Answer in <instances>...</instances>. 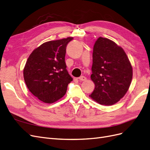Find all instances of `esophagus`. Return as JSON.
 <instances>
[{
    "instance_id": "1",
    "label": "esophagus",
    "mask_w": 150,
    "mask_h": 150,
    "mask_svg": "<svg viewBox=\"0 0 150 150\" xmlns=\"http://www.w3.org/2000/svg\"><path fill=\"white\" fill-rule=\"evenodd\" d=\"M78 79H79V81H86V78L85 76H80L79 78H78Z\"/></svg>"
}]
</instances>
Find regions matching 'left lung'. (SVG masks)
<instances>
[{
    "instance_id": "left-lung-1",
    "label": "left lung",
    "mask_w": 150,
    "mask_h": 150,
    "mask_svg": "<svg viewBox=\"0 0 150 150\" xmlns=\"http://www.w3.org/2000/svg\"><path fill=\"white\" fill-rule=\"evenodd\" d=\"M92 74L95 88L89 97L101 105H112L129 88L133 69L124 50L110 39L99 37L94 45Z\"/></svg>"
}]
</instances>
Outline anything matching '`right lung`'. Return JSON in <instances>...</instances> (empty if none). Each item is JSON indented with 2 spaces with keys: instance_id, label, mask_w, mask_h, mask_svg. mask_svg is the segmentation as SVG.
Here are the masks:
<instances>
[{
  "instance_id": "add662e5",
  "label": "right lung",
  "mask_w": 150,
  "mask_h": 150,
  "mask_svg": "<svg viewBox=\"0 0 150 150\" xmlns=\"http://www.w3.org/2000/svg\"><path fill=\"white\" fill-rule=\"evenodd\" d=\"M73 38L46 42L30 54L24 69L27 87L34 96L52 103L64 96L72 81L65 62L67 44Z\"/></svg>"
}]
</instances>
